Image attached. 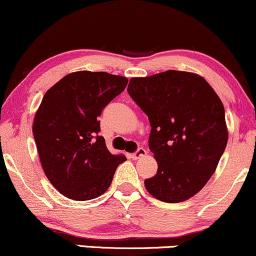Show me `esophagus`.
<instances>
[{
	"label": "esophagus",
	"mask_w": 256,
	"mask_h": 256,
	"mask_svg": "<svg viewBox=\"0 0 256 256\" xmlns=\"http://www.w3.org/2000/svg\"><path fill=\"white\" fill-rule=\"evenodd\" d=\"M147 154V151L145 148H142V147H139V148L136 150V151H135L133 154H132V158L133 159H135V160H136V159H140V158H142V157H145V156Z\"/></svg>",
	"instance_id": "obj_1"
}]
</instances>
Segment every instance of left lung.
<instances>
[{
	"label": "left lung",
	"mask_w": 256,
	"mask_h": 256,
	"mask_svg": "<svg viewBox=\"0 0 256 256\" xmlns=\"http://www.w3.org/2000/svg\"><path fill=\"white\" fill-rule=\"evenodd\" d=\"M128 93L148 117V146L157 174L145 180L152 196L181 202L214 174L228 144L224 105L207 81L189 72L132 78Z\"/></svg>",
	"instance_id": "left-lung-1"
}]
</instances>
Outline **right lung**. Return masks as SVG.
<instances>
[{"label": "right lung", "mask_w": 256, "mask_h": 256, "mask_svg": "<svg viewBox=\"0 0 256 256\" xmlns=\"http://www.w3.org/2000/svg\"><path fill=\"white\" fill-rule=\"evenodd\" d=\"M128 79L105 72H74L48 90L33 121L45 176L68 199H96L106 192L123 154H111L98 117Z\"/></svg>", "instance_id": "obj_1"}]
</instances>
